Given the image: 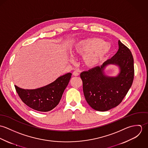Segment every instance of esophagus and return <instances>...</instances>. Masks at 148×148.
Wrapping results in <instances>:
<instances>
[{
	"label": "esophagus",
	"instance_id": "34e87169",
	"mask_svg": "<svg viewBox=\"0 0 148 148\" xmlns=\"http://www.w3.org/2000/svg\"><path fill=\"white\" fill-rule=\"evenodd\" d=\"M73 75L75 76H77L79 75V73L77 71H74L73 72Z\"/></svg>",
	"mask_w": 148,
	"mask_h": 148
}]
</instances>
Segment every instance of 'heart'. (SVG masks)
Instances as JSON below:
<instances>
[{
	"label": "heart",
	"instance_id": "heart-1",
	"mask_svg": "<svg viewBox=\"0 0 148 148\" xmlns=\"http://www.w3.org/2000/svg\"><path fill=\"white\" fill-rule=\"evenodd\" d=\"M110 51V45L100 38H88L76 42L71 52L74 55L83 56L85 65L89 68L99 65Z\"/></svg>",
	"mask_w": 148,
	"mask_h": 148
}]
</instances>
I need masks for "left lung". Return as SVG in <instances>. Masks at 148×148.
<instances>
[{
  "label": "left lung",
  "instance_id": "1",
  "mask_svg": "<svg viewBox=\"0 0 148 148\" xmlns=\"http://www.w3.org/2000/svg\"><path fill=\"white\" fill-rule=\"evenodd\" d=\"M113 64L119 66L116 77H108L106 66ZM134 60L130 49L119 40V50L102 65L81 73L85 98L92 108L106 111L119 106L131 87L134 79Z\"/></svg>",
  "mask_w": 148,
  "mask_h": 148
}]
</instances>
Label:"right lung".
Instances as JSON below:
<instances>
[{
    "label": "right lung",
    "mask_w": 148,
    "mask_h": 148,
    "mask_svg": "<svg viewBox=\"0 0 148 148\" xmlns=\"http://www.w3.org/2000/svg\"><path fill=\"white\" fill-rule=\"evenodd\" d=\"M71 75V73H67L51 84L37 89H25L16 85L15 87L25 104L38 111L48 112L59 103Z\"/></svg>",
    "instance_id": "obj_1"
}]
</instances>
